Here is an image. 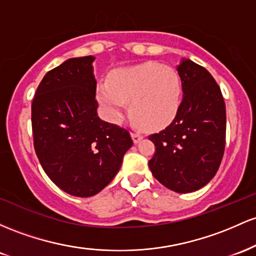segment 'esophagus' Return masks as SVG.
Instances as JSON below:
<instances>
[{
  "label": "esophagus",
  "instance_id": "esophagus-1",
  "mask_svg": "<svg viewBox=\"0 0 256 256\" xmlns=\"http://www.w3.org/2000/svg\"><path fill=\"white\" fill-rule=\"evenodd\" d=\"M132 138H133V142H136V144H138V142H140V140L142 139L144 136H142V133H139V132L133 130V132H132Z\"/></svg>",
  "mask_w": 256,
  "mask_h": 256
}]
</instances>
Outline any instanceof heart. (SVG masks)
<instances>
[{"label": "heart", "mask_w": 256, "mask_h": 256, "mask_svg": "<svg viewBox=\"0 0 256 256\" xmlns=\"http://www.w3.org/2000/svg\"><path fill=\"white\" fill-rule=\"evenodd\" d=\"M182 81L172 68L146 62L120 68L98 88V99L110 120H118L126 102L132 117L148 129H160L176 116L182 104Z\"/></svg>", "instance_id": "1"}]
</instances>
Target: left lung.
<instances>
[{
  "instance_id": "left-lung-1",
  "label": "left lung",
  "mask_w": 256,
  "mask_h": 256,
  "mask_svg": "<svg viewBox=\"0 0 256 256\" xmlns=\"http://www.w3.org/2000/svg\"><path fill=\"white\" fill-rule=\"evenodd\" d=\"M182 100L173 122L148 139L156 146L152 175L169 190L188 194L216 174L225 150L226 108L220 87L203 66L182 59L176 68Z\"/></svg>"
}]
</instances>
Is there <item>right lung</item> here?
<instances>
[{
	"label": "right lung",
	"instance_id": "add662e5",
	"mask_svg": "<svg viewBox=\"0 0 256 256\" xmlns=\"http://www.w3.org/2000/svg\"><path fill=\"white\" fill-rule=\"evenodd\" d=\"M94 56L68 59L48 71L31 105L34 146L58 188L90 197L112 182L133 145L127 129L98 116Z\"/></svg>",
	"mask_w": 256,
	"mask_h": 256
}]
</instances>
